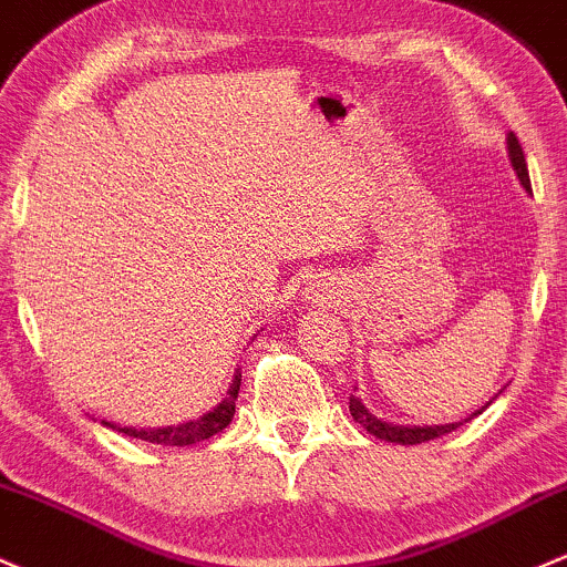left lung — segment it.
<instances>
[{
	"instance_id": "obj_1",
	"label": "left lung",
	"mask_w": 567,
	"mask_h": 567,
	"mask_svg": "<svg viewBox=\"0 0 567 567\" xmlns=\"http://www.w3.org/2000/svg\"><path fill=\"white\" fill-rule=\"evenodd\" d=\"M506 144H508V157H512V165H514V171H517L519 182H523L525 189H530V176H527V163H525L523 144H519V138L514 136V133H508V142H506ZM348 404H351L353 421L364 425V429H367L372 436L385 439V442L423 444V442H431V439H436V436L450 434V431H455L457 425H463V423H450V425H434V429H431V425H429V429H406V425H391V423L378 421V417H374L372 412H369L367 406L361 404L359 399L353 396V393H351V402H348ZM485 406H487V404H485ZM485 406H482V410H485ZM482 410H480V412H482ZM480 412H474L472 417L480 415ZM472 417H466V421H472Z\"/></svg>"
}]
</instances>
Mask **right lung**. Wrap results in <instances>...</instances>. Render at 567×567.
Instances as JSON below:
<instances>
[{"mask_svg": "<svg viewBox=\"0 0 567 567\" xmlns=\"http://www.w3.org/2000/svg\"><path fill=\"white\" fill-rule=\"evenodd\" d=\"M238 391H240V372H235V380L227 391L225 402L216 406L214 412L203 415L200 421L193 423H182V425H168V429H120L123 434L142 439V442H152V444H163V447H184V444H195L203 442V439H212L219 431H225L230 425L233 415H235V402H238ZM110 429H117V425H110Z\"/></svg>", "mask_w": 567, "mask_h": 567, "instance_id": "right-lung-1", "label": "right lung"}]
</instances>
